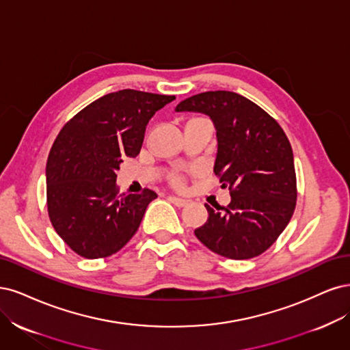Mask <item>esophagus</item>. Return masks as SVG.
<instances>
[{
    "mask_svg": "<svg viewBox=\"0 0 350 350\" xmlns=\"http://www.w3.org/2000/svg\"><path fill=\"white\" fill-rule=\"evenodd\" d=\"M168 200H170L172 204H174L177 208H183L189 204V200L182 199V198H176V196H168Z\"/></svg>",
    "mask_w": 350,
    "mask_h": 350,
    "instance_id": "obj_1",
    "label": "esophagus"
}]
</instances>
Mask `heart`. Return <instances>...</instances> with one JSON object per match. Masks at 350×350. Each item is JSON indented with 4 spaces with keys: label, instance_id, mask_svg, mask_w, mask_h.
<instances>
[{
    "label": "heart",
    "instance_id": "heart-1",
    "mask_svg": "<svg viewBox=\"0 0 350 350\" xmlns=\"http://www.w3.org/2000/svg\"><path fill=\"white\" fill-rule=\"evenodd\" d=\"M176 183H180V178H176Z\"/></svg>",
    "mask_w": 350,
    "mask_h": 350
}]
</instances>
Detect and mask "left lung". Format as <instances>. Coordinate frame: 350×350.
Listing matches in <instances>:
<instances>
[{"label": "left lung", "instance_id": "obj_1", "mask_svg": "<svg viewBox=\"0 0 350 350\" xmlns=\"http://www.w3.org/2000/svg\"><path fill=\"white\" fill-rule=\"evenodd\" d=\"M176 111L211 118L218 151L213 173L231 190L222 212L195 230L219 256L245 260L266 252L286 228L297 204L294 154L279 123L253 101L232 92H206L180 101Z\"/></svg>", "mask_w": 350, "mask_h": 350}]
</instances>
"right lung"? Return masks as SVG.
Returning a JSON list of instances; mask_svg holds the SVG:
<instances>
[{
	"label": "right lung",
	"mask_w": 350,
	"mask_h": 350,
	"mask_svg": "<svg viewBox=\"0 0 350 350\" xmlns=\"http://www.w3.org/2000/svg\"><path fill=\"white\" fill-rule=\"evenodd\" d=\"M176 97L119 90L97 98L61 129L46 164L48 212L77 254H115L138 231L157 193H119L122 159L141 151L146 123Z\"/></svg>",
	"instance_id": "1"
}]
</instances>
